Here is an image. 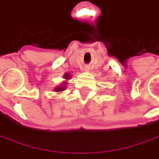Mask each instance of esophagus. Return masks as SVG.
Instances as JSON below:
<instances>
[{"label": "esophagus", "instance_id": "esophagus-1", "mask_svg": "<svg viewBox=\"0 0 159 159\" xmlns=\"http://www.w3.org/2000/svg\"><path fill=\"white\" fill-rule=\"evenodd\" d=\"M85 70H89V68H85Z\"/></svg>", "mask_w": 159, "mask_h": 159}]
</instances>
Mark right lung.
I'll return each instance as SVG.
<instances>
[{"label": "right lung", "mask_w": 159, "mask_h": 159, "mask_svg": "<svg viewBox=\"0 0 159 159\" xmlns=\"http://www.w3.org/2000/svg\"><path fill=\"white\" fill-rule=\"evenodd\" d=\"M69 76H70V75H69L68 73H67V74H65V75H64V79H69ZM56 90L58 92V91H62V90H64V89L61 87V88H57Z\"/></svg>", "instance_id": "add662e5"}]
</instances>
